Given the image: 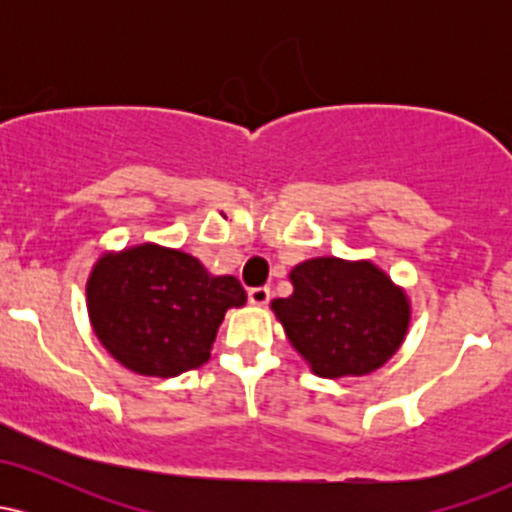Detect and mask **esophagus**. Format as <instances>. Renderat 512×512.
<instances>
[{"mask_svg": "<svg viewBox=\"0 0 512 512\" xmlns=\"http://www.w3.org/2000/svg\"><path fill=\"white\" fill-rule=\"evenodd\" d=\"M269 296H272V293H269L267 286H257V289H250L248 291V301L252 305H267L269 303Z\"/></svg>", "mask_w": 512, "mask_h": 512, "instance_id": "esophagus-1", "label": "esophagus"}]
</instances>
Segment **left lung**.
I'll return each instance as SVG.
<instances>
[{
  "label": "left lung",
  "mask_w": 512,
  "mask_h": 512,
  "mask_svg": "<svg viewBox=\"0 0 512 512\" xmlns=\"http://www.w3.org/2000/svg\"><path fill=\"white\" fill-rule=\"evenodd\" d=\"M289 279L293 293L272 301V310L315 375H368L397 354L411 305L373 262L313 257L296 264Z\"/></svg>",
  "instance_id": "8db88e82"
}]
</instances>
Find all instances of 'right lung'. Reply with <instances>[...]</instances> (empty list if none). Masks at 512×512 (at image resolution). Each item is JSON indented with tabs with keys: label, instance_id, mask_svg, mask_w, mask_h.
Returning a JSON list of instances; mask_svg holds the SVG:
<instances>
[{
	"label": "right lung",
	"instance_id": "obj_1",
	"mask_svg": "<svg viewBox=\"0 0 512 512\" xmlns=\"http://www.w3.org/2000/svg\"><path fill=\"white\" fill-rule=\"evenodd\" d=\"M236 276H214L182 250L142 243L105 252L86 281L88 320L115 361L175 378L209 361L228 308L245 305Z\"/></svg>",
	"mask_w": 512,
	"mask_h": 512
}]
</instances>
